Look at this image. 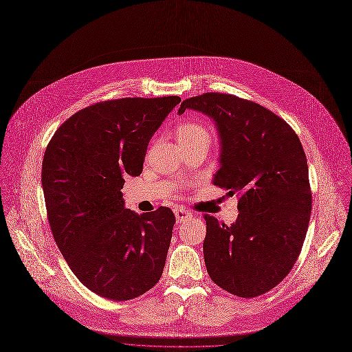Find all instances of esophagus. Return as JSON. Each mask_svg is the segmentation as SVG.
Segmentation results:
<instances>
[{
    "label": "esophagus",
    "instance_id": "obj_1",
    "mask_svg": "<svg viewBox=\"0 0 352 352\" xmlns=\"http://www.w3.org/2000/svg\"><path fill=\"white\" fill-rule=\"evenodd\" d=\"M174 213H175L177 223H182V221H185L186 219H190V217H192V213L188 212V210H185V209H181V208H177V209L174 210Z\"/></svg>",
    "mask_w": 352,
    "mask_h": 352
}]
</instances>
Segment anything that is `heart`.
I'll use <instances>...</instances> for the list:
<instances>
[{
	"mask_svg": "<svg viewBox=\"0 0 352 352\" xmlns=\"http://www.w3.org/2000/svg\"><path fill=\"white\" fill-rule=\"evenodd\" d=\"M177 136H178V142H182V140H190V139L201 138V136H209V133L199 122L184 120L178 124Z\"/></svg>",
	"mask_w": 352,
	"mask_h": 352,
	"instance_id": "obj_1",
	"label": "heart"
}]
</instances>
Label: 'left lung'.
Here are the masks:
<instances>
[{"label":"left lung","instance_id":"1","mask_svg":"<svg viewBox=\"0 0 352 352\" xmlns=\"http://www.w3.org/2000/svg\"><path fill=\"white\" fill-rule=\"evenodd\" d=\"M185 109L213 119L220 140L213 184L240 197L230 226L205 214L208 274L229 294L260 296L289 274L306 237L311 192L302 143L282 118L230 94L188 98L178 113Z\"/></svg>","mask_w":352,"mask_h":352}]
</instances>
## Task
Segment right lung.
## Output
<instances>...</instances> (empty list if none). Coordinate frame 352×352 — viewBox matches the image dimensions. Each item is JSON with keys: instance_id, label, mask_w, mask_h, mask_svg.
<instances>
[{"instance_id": "obj_1", "label": "right lung", "mask_w": 352, "mask_h": 352, "mask_svg": "<svg viewBox=\"0 0 352 352\" xmlns=\"http://www.w3.org/2000/svg\"><path fill=\"white\" fill-rule=\"evenodd\" d=\"M179 97L120 98L84 108L49 142L42 186L56 244L97 295L135 299L160 280L175 216L126 209L124 178L143 171L147 146Z\"/></svg>"}]
</instances>
